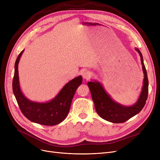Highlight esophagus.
I'll return each instance as SVG.
<instances>
[{
    "instance_id": "esophagus-1",
    "label": "esophagus",
    "mask_w": 160,
    "mask_h": 160,
    "mask_svg": "<svg viewBox=\"0 0 160 160\" xmlns=\"http://www.w3.org/2000/svg\"><path fill=\"white\" fill-rule=\"evenodd\" d=\"M91 72L90 71H85L83 72V79H86V80H88L91 78Z\"/></svg>"
}]
</instances>
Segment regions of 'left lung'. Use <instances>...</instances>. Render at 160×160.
<instances>
[{
  "label": "left lung",
  "mask_w": 160,
  "mask_h": 160,
  "mask_svg": "<svg viewBox=\"0 0 160 160\" xmlns=\"http://www.w3.org/2000/svg\"><path fill=\"white\" fill-rule=\"evenodd\" d=\"M135 50L139 52L141 57V62L144 73L142 91L136 103L130 107H125V106L118 104L111 99L110 96L106 93L103 87L98 82L89 81L88 83L97 113L101 118L108 122L115 123L125 122L134 115L139 113L146 105L148 95L149 85L147 71L143 63L141 52L138 49H135Z\"/></svg>",
  "instance_id": "left-lung-1"
}]
</instances>
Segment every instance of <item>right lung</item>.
I'll return each mask as SVG.
<instances>
[{"mask_svg":"<svg viewBox=\"0 0 160 160\" xmlns=\"http://www.w3.org/2000/svg\"><path fill=\"white\" fill-rule=\"evenodd\" d=\"M22 51L14 65L12 91L22 113L32 122L44 125H55L63 121L69 113L75 91L82 83V77L79 76L67 83L55 98L47 103H36L27 99L19 86L18 65Z\"/></svg>","mask_w":160,"mask_h":160,"instance_id":"obj_1","label":"right lung"}]
</instances>
